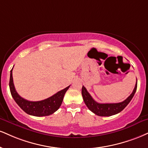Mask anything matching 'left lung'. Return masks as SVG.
<instances>
[{
  "label": "left lung",
  "mask_w": 148,
  "mask_h": 148,
  "mask_svg": "<svg viewBox=\"0 0 148 148\" xmlns=\"http://www.w3.org/2000/svg\"><path fill=\"white\" fill-rule=\"evenodd\" d=\"M137 88V79L136 83L135 85L134 89L132 93L128 97L125 101L121 103H97L93 99L89 92L87 91L86 88L83 85L82 88V96H83V101L86 105L88 109L92 111V112L100 116H110L114 114H116L121 112L126 106L129 104L133 97H134L135 92Z\"/></svg>",
  "instance_id": "left-lung-1"
}]
</instances>
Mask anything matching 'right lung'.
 I'll return each mask as SVG.
<instances>
[{
	"mask_svg": "<svg viewBox=\"0 0 148 148\" xmlns=\"http://www.w3.org/2000/svg\"><path fill=\"white\" fill-rule=\"evenodd\" d=\"M12 69L10 71V79L9 83L10 92L14 101L25 112L35 116H44L52 114L56 110H58L61 106L64 95L69 89V85L45 100L39 101H27L19 96L16 91L12 77Z\"/></svg>",
	"mask_w": 148,
	"mask_h": 148,
	"instance_id": "add662e5",
	"label": "right lung"
}]
</instances>
